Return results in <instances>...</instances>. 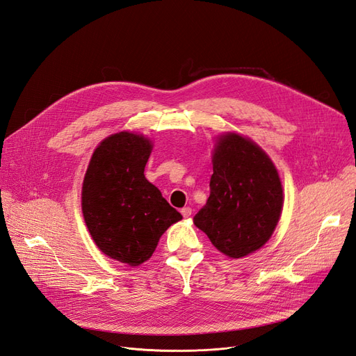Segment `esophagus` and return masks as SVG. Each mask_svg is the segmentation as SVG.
<instances>
[{"label": "esophagus", "instance_id": "1", "mask_svg": "<svg viewBox=\"0 0 356 356\" xmlns=\"http://www.w3.org/2000/svg\"><path fill=\"white\" fill-rule=\"evenodd\" d=\"M181 215L184 216V218H189V216L192 215V208H189V207H186V208H181Z\"/></svg>", "mask_w": 356, "mask_h": 356}]
</instances>
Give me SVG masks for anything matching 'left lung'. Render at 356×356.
<instances>
[{
	"mask_svg": "<svg viewBox=\"0 0 356 356\" xmlns=\"http://www.w3.org/2000/svg\"><path fill=\"white\" fill-rule=\"evenodd\" d=\"M207 205L193 218L228 257L259 250L272 236L284 205L280 175L249 138L228 132L216 141Z\"/></svg>",
	"mask_w": 356,
	"mask_h": 356,
	"instance_id": "1",
	"label": "left lung"
}]
</instances>
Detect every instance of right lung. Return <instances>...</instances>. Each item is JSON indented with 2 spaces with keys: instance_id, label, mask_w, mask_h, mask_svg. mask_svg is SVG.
Returning <instances> with one entry per match:
<instances>
[{
  "instance_id": "add662e5",
  "label": "right lung",
  "mask_w": 356,
  "mask_h": 356,
  "mask_svg": "<svg viewBox=\"0 0 356 356\" xmlns=\"http://www.w3.org/2000/svg\"><path fill=\"white\" fill-rule=\"evenodd\" d=\"M152 145L148 138L118 132L92 152L83 181L81 208L99 249L122 264L148 260L164 231L181 215L145 179Z\"/></svg>"
}]
</instances>
